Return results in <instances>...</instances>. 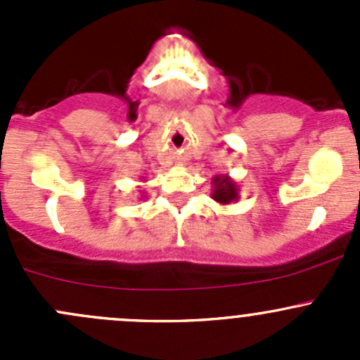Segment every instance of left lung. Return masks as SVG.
Returning <instances> with one entry per match:
<instances>
[{"label": "left lung", "mask_w": 360, "mask_h": 360, "mask_svg": "<svg viewBox=\"0 0 360 360\" xmlns=\"http://www.w3.org/2000/svg\"><path fill=\"white\" fill-rule=\"evenodd\" d=\"M212 198L219 205H228L238 200V186L230 176H216L212 177Z\"/></svg>", "instance_id": "8db88e82"}]
</instances>
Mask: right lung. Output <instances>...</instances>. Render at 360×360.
<instances>
[{"label": "right lung", "instance_id": "obj_1", "mask_svg": "<svg viewBox=\"0 0 360 360\" xmlns=\"http://www.w3.org/2000/svg\"><path fill=\"white\" fill-rule=\"evenodd\" d=\"M141 197H144V195H141Z\"/></svg>", "mask_w": 360, "mask_h": 360}]
</instances>
